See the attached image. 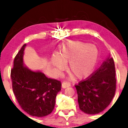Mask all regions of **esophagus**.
<instances>
[{"label": "esophagus", "mask_w": 128, "mask_h": 128, "mask_svg": "<svg viewBox=\"0 0 128 128\" xmlns=\"http://www.w3.org/2000/svg\"><path fill=\"white\" fill-rule=\"evenodd\" d=\"M70 86V84L68 82H66L64 81L62 83V88H66Z\"/></svg>", "instance_id": "34e87169"}]
</instances>
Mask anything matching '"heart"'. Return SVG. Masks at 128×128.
<instances>
[{
	"label": "heart",
	"instance_id": "1",
	"mask_svg": "<svg viewBox=\"0 0 128 128\" xmlns=\"http://www.w3.org/2000/svg\"><path fill=\"white\" fill-rule=\"evenodd\" d=\"M98 58V51L95 46L81 42H70L62 47L60 58L54 56L53 65L57 69H62V62H69L70 72L76 78L82 79L92 73Z\"/></svg>",
	"mask_w": 128,
	"mask_h": 128
}]
</instances>
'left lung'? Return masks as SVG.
I'll return each mask as SVG.
<instances>
[{
  "mask_svg": "<svg viewBox=\"0 0 128 128\" xmlns=\"http://www.w3.org/2000/svg\"><path fill=\"white\" fill-rule=\"evenodd\" d=\"M115 76L114 61L110 55L96 70L75 85L82 112L97 114L108 107L115 94Z\"/></svg>",
  "mask_w": 128,
  "mask_h": 128,
  "instance_id": "obj_1",
  "label": "left lung"
}]
</instances>
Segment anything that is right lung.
I'll use <instances>...</instances> for the list:
<instances>
[{"label": "right lung", "instance_id": "add662e5", "mask_svg": "<svg viewBox=\"0 0 128 128\" xmlns=\"http://www.w3.org/2000/svg\"><path fill=\"white\" fill-rule=\"evenodd\" d=\"M26 46L24 44L14 58L10 73L12 88L24 111L32 116L41 118L52 112L62 84L47 78L43 72H34L25 66L23 56Z\"/></svg>", "mask_w": 128, "mask_h": 128}]
</instances>
